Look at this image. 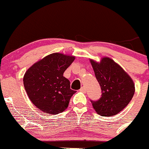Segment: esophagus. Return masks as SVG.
<instances>
[{"mask_svg":"<svg viewBox=\"0 0 149 149\" xmlns=\"http://www.w3.org/2000/svg\"><path fill=\"white\" fill-rule=\"evenodd\" d=\"M80 91H81V92H84V93H85L86 91V88L84 87V86H82V87H81V88H80V90H79Z\"/></svg>","mask_w":149,"mask_h":149,"instance_id":"obj_1","label":"esophagus"}]
</instances>
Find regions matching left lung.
Listing matches in <instances>:
<instances>
[{
    "mask_svg": "<svg viewBox=\"0 0 149 149\" xmlns=\"http://www.w3.org/2000/svg\"><path fill=\"white\" fill-rule=\"evenodd\" d=\"M102 90L98 101H92L93 108L101 116L115 115L129 104L135 92L132 79L121 66L108 57L101 61L90 59Z\"/></svg>",
    "mask_w": 149,
    "mask_h": 149,
    "instance_id": "8db88e82",
    "label": "left lung"
}]
</instances>
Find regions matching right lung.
Wrapping results in <instances>:
<instances>
[{
  "instance_id": "1",
  "label": "right lung",
  "mask_w": 149,
  "mask_h": 149,
  "mask_svg": "<svg viewBox=\"0 0 149 149\" xmlns=\"http://www.w3.org/2000/svg\"><path fill=\"white\" fill-rule=\"evenodd\" d=\"M75 56L54 53L35 63L26 71L23 83L30 101L46 114H59L65 111L76 91L63 77Z\"/></svg>"
}]
</instances>
